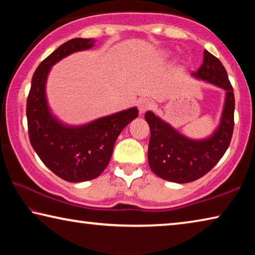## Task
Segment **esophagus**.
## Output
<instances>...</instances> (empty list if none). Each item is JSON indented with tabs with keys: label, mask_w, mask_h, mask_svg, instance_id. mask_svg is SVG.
<instances>
[{
	"label": "esophagus",
	"mask_w": 255,
	"mask_h": 255,
	"mask_svg": "<svg viewBox=\"0 0 255 255\" xmlns=\"http://www.w3.org/2000/svg\"><path fill=\"white\" fill-rule=\"evenodd\" d=\"M152 102L148 99H140L139 101H138V109H139L140 114H144V112L147 111L148 109L152 108Z\"/></svg>",
	"instance_id": "obj_1"
}]
</instances>
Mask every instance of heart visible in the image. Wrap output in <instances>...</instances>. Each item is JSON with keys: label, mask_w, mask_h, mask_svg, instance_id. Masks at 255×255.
Returning <instances> with one entry per match:
<instances>
[{"label": "heart", "mask_w": 255, "mask_h": 255, "mask_svg": "<svg viewBox=\"0 0 255 255\" xmlns=\"http://www.w3.org/2000/svg\"><path fill=\"white\" fill-rule=\"evenodd\" d=\"M169 57H170V53H163L162 54V58L163 59H167Z\"/></svg>", "instance_id": "heart-1"}]
</instances>
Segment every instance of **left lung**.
<instances>
[{"label": "left lung", "mask_w": 255, "mask_h": 255, "mask_svg": "<svg viewBox=\"0 0 255 255\" xmlns=\"http://www.w3.org/2000/svg\"><path fill=\"white\" fill-rule=\"evenodd\" d=\"M191 76L225 91L221 119L209 136L190 138L153 111L145 114L150 129L149 167L159 178L175 183L192 182L208 173L225 154L234 129V93L221 60L205 50L202 65Z\"/></svg>", "instance_id": "left-lung-1"}]
</instances>
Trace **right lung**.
<instances>
[{
    "label": "right lung",
    "instance_id": "right-lung-1",
    "mask_svg": "<svg viewBox=\"0 0 255 255\" xmlns=\"http://www.w3.org/2000/svg\"><path fill=\"white\" fill-rule=\"evenodd\" d=\"M93 38H74L42 60L31 80L27 101L29 139L42 163L60 179L84 182L98 178L110 162L120 132L138 117L131 107L82 125H68L56 116L47 99V80L55 64L96 45Z\"/></svg>",
    "mask_w": 255,
    "mask_h": 255
}]
</instances>
